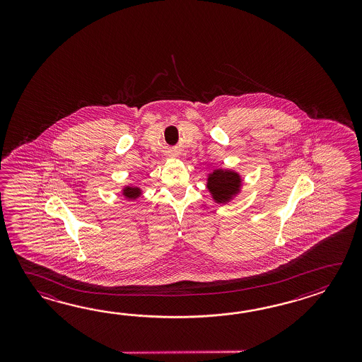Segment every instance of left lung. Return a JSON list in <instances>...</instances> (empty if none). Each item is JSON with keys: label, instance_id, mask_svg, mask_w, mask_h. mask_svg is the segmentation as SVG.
I'll use <instances>...</instances> for the list:
<instances>
[{"label": "left lung", "instance_id": "1", "mask_svg": "<svg viewBox=\"0 0 362 362\" xmlns=\"http://www.w3.org/2000/svg\"><path fill=\"white\" fill-rule=\"evenodd\" d=\"M207 177L208 192L218 204H226L240 192L242 177L235 170L217 168Z\"/></svg>", "mask_w": 362, "mask_h": 362}]
</instances>
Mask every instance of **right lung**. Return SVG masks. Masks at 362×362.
<instances>
[{
  "instance_id": "add662e5",
  "label": "right lung",
  "mask_w": 362,
  "mask_h": 362,
  "mask_svg": "<svg viewBox=\"0 0 362 362\" xmlns=\"http://www.w3.org/2000/svg\"><path fill=\"white\" fill-rule=\"evenodd\" d=\"M122 194H123L127 199H139V197L142 195V190H141V187H139V186L128 185V186H124Z\"/></svg>"
}]
</instances>
